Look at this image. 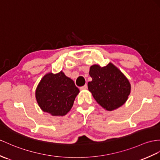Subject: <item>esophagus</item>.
Returning a JSON list of instances; mask_svg holds the SVG:
<instances>
[{"instance_id": "1", "label": "esophagus", "mask_w": 160, "mask_h": 160, "mask_svg": "<svg viewBox=\"0 0 160 160\" xmlns=\"http://www.w3.org/2000/svg\"><path fill=\"white\" fill-rule=\"evenodd\" d=\"M87 88H88V85L85 84V85H83V86L81 87V88H80V89H86Z\"/></svg>"}]
</instances>
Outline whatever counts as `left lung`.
Returning a JSON list of instances; mask_svg holds the SVG:
<instances>
[{
	"label": "left lung",
	"instance_id": "8db88e82",
	"mask_svg": "<svg viewBox=\"0 0 160 160\" xmlns=\"http://www.w3.org/2000/svg\"><path fill=\"white\" fill-rule=\"evenodd\" d=\"M92 81L88 83L93 98L105 110L111 111L122 107L128 99L131 85L128 78L109 62L105 67L93 64L89 68Z\"/></svg>",
	"mask_w": 160,
	"mask_h": 160
}]
</instances>
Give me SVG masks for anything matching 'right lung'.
<instances>
[{
	"instance_id": "add662e5",
	"label": "right lung",
	"mask_w": 160,
	"mask_h": 160,
	"mask_svg": "<svg viewBox=\"0 0 160 160\" xmlns=\"http://www.w3.org/2000/svg\"><path fill=\"white\" fill-rule=\"evenodd\" d=\"M79 89L74 81L60 71L50 72L38 83L35 97L41 109L52 116H64L71 109Z\"/></svg>"
}]
</instances>
